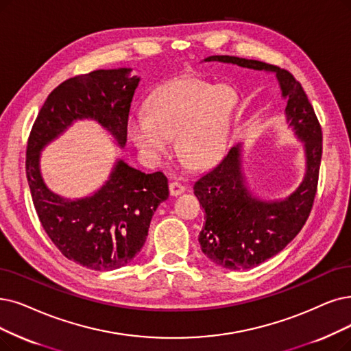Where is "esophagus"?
I'll return each instance as SVG.
<instances>
[{
    "label": "esophagus",
    "mask_w": 351,
    "mask_h": 351,
    "mask_svg": "<svg viewBox=\"0 0 351 351\" xmlns=\"http://www.w3.org/2000/svg\"><path fill=\"white\" fill-rule=\"evenodd\" d=\"M168 187H170V194L171 195H178V194L186 191V186L178 183V181H173V183H170V186H168Z\"/></svg>",
    "instance_id": "obj_1"
}]
</instances>
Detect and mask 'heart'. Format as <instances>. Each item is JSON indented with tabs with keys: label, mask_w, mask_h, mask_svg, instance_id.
Wrapping results in <instances>:
<instances>
[{
	"label": "heart",
	"mask_w": 351,
	"mask_h": 351,
	"mask_svg": "<svg viewBox=\"0 0 351 351\" xmlns=\"http://www.w3.org/2000/svg\"><path fill=\"white\" fill-rule=\"evenodd\" d=\"M239 96L229 85L200 79H178L149 96L148 114L136 115L130 131L149 157H160L177 135V151L190 165L212 164L226 143Z\"/></svg>",
	"instance_id": "heart-1"
}]
</instances>
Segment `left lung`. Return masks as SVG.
Returning <instances> with one entry per match:
<instances>
[{
  "label": "left lung",
  "instance_id": "obj_1",
  "mask_svg": "<svg viewBox=\"0 0 351 351\" xmlns=\"http://www.w3.org/2000/svg\"><path fill=\"white\" fill-rule=\"evenodd\" d=\"M206 62L233 63L275 72L287 97V118L305 141L306 174L284 202L265 203L252 197L241 173V149H229L194 183V194L206 212L199 234L203 254L228 269H250L279 254L295 237L311 213L322 154V131L301 83L288 70L234 56H210Z\"/></svg>",
  "mask_w": 351,
  "mask_h": 351
}]
</instances>
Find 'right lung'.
<instances>
[{
  "label": "right lung",
  "mask_w": 351,
  "mask_h": 351,
  "mask_svg": "<svg viewBox=\"0 0 351 351\" xmlns=\"http://www.w3.org/2000/svg\"><path fill=\"white\" fill-rule=\"evenodd\" d=\"M128 75L130 69L95 70L62 82L41 106L27 141L25 173L41 226L64 258L93 271L122 268L138 255L154 212L168 199V180L161 171L145 174L118 161L99 191L69 202L45 186L38 156L77 118L96 119L123 147L139 82Z\"/></svg>",
  "instance_id": "1"
}]
</instances>
